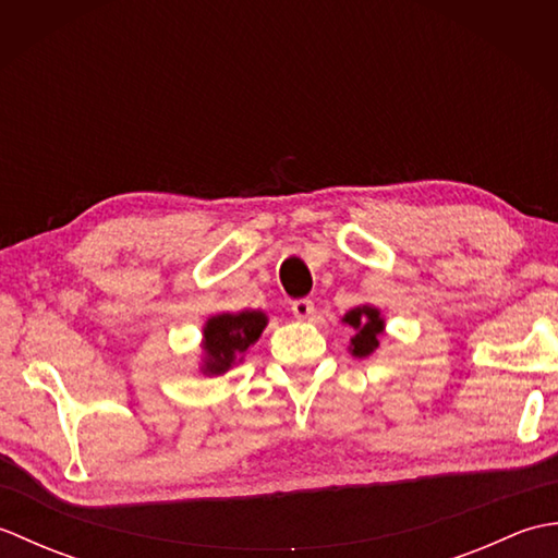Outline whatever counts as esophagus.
<instances>
[{
  "label": "esophagus",
  "instance_id": "obj_1",
  "mask_svg": "<svg viewBox=\"0 0 558 558\" xmlns=\"http://www.w3.org/2000/svg\"><path fill=\"white\" fill-rule=\"evenodd\" d=\"M292 314H294V318H300V322H310V318L314 316V302L312 300L292 302Z\"/></svg>",
  "mask_w": 558,
  "mask_h": 558
}]
</instances>
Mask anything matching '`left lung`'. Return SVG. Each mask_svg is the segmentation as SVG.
Wrapping results in <instances>:
<instances>
[{
    "label": "left lung",
    "instance_id": "obj_1",
    "mask_svg": "<svg viewBox=\"0 0 558 558\" xmlns=\"http://www.w3.org/2000/svg\"><path fill=\"white\" fill-rule=\"evenodd\" d=\"M342 324L354 328V336L350 338V354L357 360L369 357V354L378 348L381 336H386V318L381 310L374 304H360L350 310L345 316L340 318Z\"/></svg>",
    "mask_w": 558,
    "mask_h": 558
}]
</instances>
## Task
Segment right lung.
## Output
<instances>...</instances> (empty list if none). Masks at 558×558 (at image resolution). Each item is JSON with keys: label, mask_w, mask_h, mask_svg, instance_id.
Segmentation results:
<instances>
[{"label": "right lung", "mask_w": 558, "mask_h": 558, "mask_svg": "<svg viewBox=\"0 0 558 558\" xmlns=\"http://www.w3.org/2000/svg\"><path fill=\"white\" fill-rule=\"evenodd\" d=\"M268 316L258 310L222 312L208 316L201 338V364L198 372L204 376H220L234 364L244 362L246 350L264 333Z\"/></svg>", "instance_id": "obj_1"}]
</instances>
